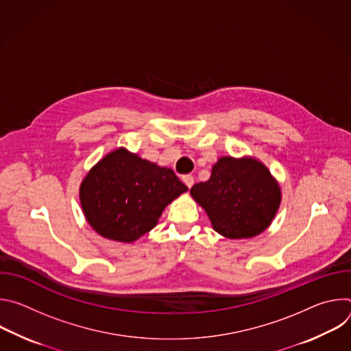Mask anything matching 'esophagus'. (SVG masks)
<instances>
[{"instance_id": "34e87169", "label": "esophagus", "mask_w": 351, "mask_h": 351, "mask_svg": "<svg viewBox=\"0 0 351 351\" xmlns=\"http://www.w3.org/2000/svg\"><path fill=\"white\" fill-rule=\"evenodd\" d=\"M182 182L190 189L193 186V183H194V178L191 175H184V176H182Z\"/></svg>"}]
</instances>
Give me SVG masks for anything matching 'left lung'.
Masks as SVG:
<instances>
[{"mask_svg":"<svg viewBox=\"0 0 351 351\" xmlns=\"http://www.w3.org/2000/svg\"><path fill=\"white\" fill-rule=\"evenodd\" d=\"M213 229L226 239H252L272 223L282 202L278 180L260 160L221 157L207 182L190 189Z\"/></svg>","mask_w":351,"mask_h":351,"instance_id":"1","label":"left lung"}]
</instances>
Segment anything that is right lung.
<instances>
[{
	"instance_id": "add662e5",
	"label": "right lung",
	"mask_w": 351,
	"mask_h": 351,
	"mask_svg": "<svg viewBox=\"0 0 351 351\" xmlns=\"http://www.w3.org/2000/svg\"><path fill=\"white\" fill-rule=\"evenodd\" d=\"M184 191L172 169L119 147L87 172L79 198L86 221L99 236L133 243L156 228L165 207Z\"/></svg>"
}]
</instances>
